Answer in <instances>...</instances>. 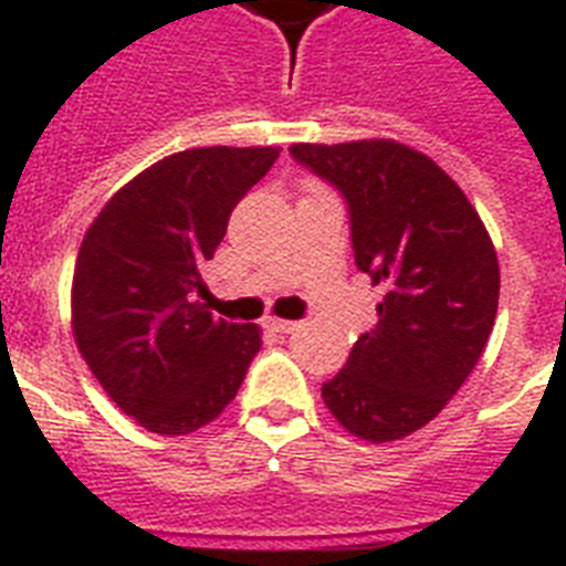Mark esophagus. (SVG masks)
I'll list each match as a JSON object with an SVG mask.
<instances>
[{"instance_id":"esophagus-1","label":"esophagus","mask_w":566,"mask_h":566,"mask_svg":"<svg viewBox=\"0 0 566 566\" xmlns=\"http://www.w3.org/2000/svg\"><path fill=\"white\" fill-rule=\"evenodd\" d=\"M268 328L275 331V334H291V331L298 328V323H291V319H268Z\"/></svg>"}]
</instances>
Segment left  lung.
I'll list each match as a JSON object with an SVG mask.
<instances>
[{
    "label": "left lung",
    "mask_w": 566,
    "mask_h": 566,
    "mask_svg": "<svg viewBox=\"0 0 566 566\" xmlns=\"http://www.w3.org/2000/svg\"><path fill=\"white\" fill-rule=\"evenodd\" d=\"M302 168L346 200L355 264L387 287L378 325L323 384L339 424L392 442L433 421L494 328L497 252L462 188L398 142L291 145Z\"/></svg>",
    "instance_id": "left-lung-1"
}]
</instances>
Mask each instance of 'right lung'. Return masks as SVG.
I'll return each instance as SVG.
<instances>
[{"label":"right lung","instance_id":"right-lung-1","mask_svg":"<svg viewBox=\"0 0 566 566\" xmlns=\"http://www.w3.org/2000/svg\"><path fill=\"white\" fill-rule=\"evenodd\" d=\"M279 148H195L130 179L92 220L72 282L75 343L107 395L145 430L186 436L241 389L261 337L214 319L203 268L229 214Z\"/></svg>","mask_w":566,"mask_h":566}]
</instances>
